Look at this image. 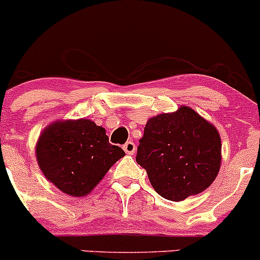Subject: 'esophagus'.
I'll return each mask as SVG.
<instances>
[{"label": "esophagus", "instance_id": "obj_1", "mask_svg": "<svg viewBox=\"0 0 260 260\" xmlns=\"http://www.w3.org/2000/svg\"><path fill=\"white\" fill-rule=\"evenodd\" d=\"M123 150L125 151V153L127 155H133L136 151V145L133 141H128V142L124 143V146H123Z\"/></svg>", "mask_w": 260, "mask_h": 260}]
</instances>
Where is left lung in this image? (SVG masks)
<instances>
[{
    "label": "left lung",
    "instance_id": "1",
    "mask_svg": "<svg viewBox=\"0 0 260 260\" xmlns=\"http://www.w3.org/2000/svg\"><path fill=\"white\" fill-rule=\"evenodd\" d=\"M136 161L165 200L179 202L207 189L218 174L217 129L188 107L147 120Z\"/></svg>",
    "mask_w": 260,
    "mask_h": 260
}]
</instances>
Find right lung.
<instances>
[{"instance_id":"right-lung-1","label":"right lung","mask_w":260,"mask_h":260,"mask_svg":"<svg viewBox=\"0 0 260 260\" xmlns=\"http://www.w3.org/2000/svg\"><path fill=\"white\" fill-rule=\"evenodd\" d=\"M37 158L45 178L72 197L89 194L125 155L89 119L55 122L39 137Z\"/></svg>"}]
</instances>
